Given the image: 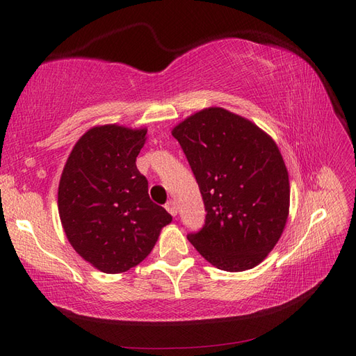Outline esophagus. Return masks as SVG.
Wrapping results in <instances>:
<instances>
[{
  "mask_svg": "<svg viewBox=\"0 0 356 356\" xmlns=\"http://www.w3.org/2000/svg\"><path fill=\"white\" fill-rule=\"evenodd\" d=\"M165 208L168 209V212H169L170 215H174V217L178 213V204H177V202H175L174 199H170V200L165 204Z\"/></svg>",
  "mask_w": 356,
  "mask_h": 356,
  "instance_id": "1",
  "label": "esophagus"
}]
</instances>
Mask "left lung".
<instances>
[{
  "instance_id": "8db88e82",
  "label": "left lung",
  "mask_w": 356,
  "mask_h": 356,
  "mask_svg": "<svg viewBox=\"0 0 356 356\" xmlns=\"http://www.w3.org/2000/svg\"><path fill=\"white\" fill-rule=\"evenodd\" d=\"M179 143L204 204V224L187 238L225 272L260 264L281 238L289 181L273 139L246 118L207 108L179 123Z\"/></svg>"
}]
</instances>
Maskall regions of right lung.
Segmentation results:
<instances>
[{
	"label": "right lung",
	"instance_id": "right-lung-1",
	"mask_svg": "<svg viewBox=\"0 0 356 356\" xmlns=\"http://www.w3.org/2000/svg\"><path fill=\"white\" fill-rule=\"evenodd\" d=\"M145 129L106 124L86 132L63 168L58 208L72 248L105 273H122L154 248L172 221L148 196V181L136 168Z\"/></svg>",
	"mask_w": 356,
	"mask_h": 356
}]
</instances>
